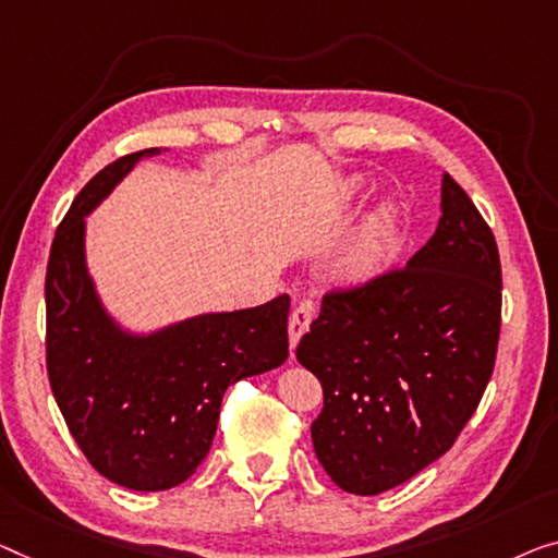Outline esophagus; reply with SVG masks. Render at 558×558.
<instances>
[{
    "label": "esophagus",
    "instance_id": "esophagus-1",
    "mask_svg": "<svg viewBox=\"0 0 558 558\" xmlns=\"http://www.w3.org/2000/svg\"><path fill=\"white\" fill-rule=\"evenodd\" d=\"M313 318H315V303L313 301H303L293 313H290L288 332H290V348H293V351H295L298 340L303 338V332L311 328Z\"/></svg>",
    "mask_w": 558,
    "mask_h": 558
}]
</instances>
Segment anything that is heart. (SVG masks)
<instances>
[{
  "label": "heart",
  "mask_w": 558,
  "mask_h": 558,
  "mask_svg": "<svg viewBox=\"0 0 558 558\" xmlns=\"http://www.w3.org/2000/svg\"><path fill=\"white\" fill-rule=\"evenodd\" d=\"M393 213L380 210L338 260L340 276L345 280H365L376 276V272L386 265L390 251H393Z\"/></svg>",
  "instance_id": "1"
}]
</instances>
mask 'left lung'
Returning <instances> with one entry per match:
<instances>
[{
    "mask_svg": "<svg viewBox=\"0 0 558 558\" xmlns=\"http://www.w3.org/2000/svg\"><path fill=\"white\" fill-rule=\"evenodd\" d=\"M501 260L451 174L434 238L403 268L323 295L295 359L323 386L311 436L348 494L376 496L440 459L492 380Z\"/></svg>",
    "mask_w": 558,
    "mask_h": 558,
    "instance_id": "8db88e82",
    "label": "left lung"
}]
</instances>
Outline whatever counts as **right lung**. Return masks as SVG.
I'll return each mask as SVG.
<instances>
[{"mask_svg":"<svg viewBox=\"0 0 558 558\" xmlns=\"http://www.w3.org/2000/svg\"><path fill=\"white\" fill-rule=\"evenodd\" d=\"M153 155L160 147L124 155L80 190L54 232L45 278L54 401L93 469L132 492H165L193 476L228 386L288 359V295L149 336H132L107 315L85 263V215Z\"/></svg>","mask_w":558,"mask_h":558,"instance_id":"right-lung-1","label":"right lung"}]
</instances>
